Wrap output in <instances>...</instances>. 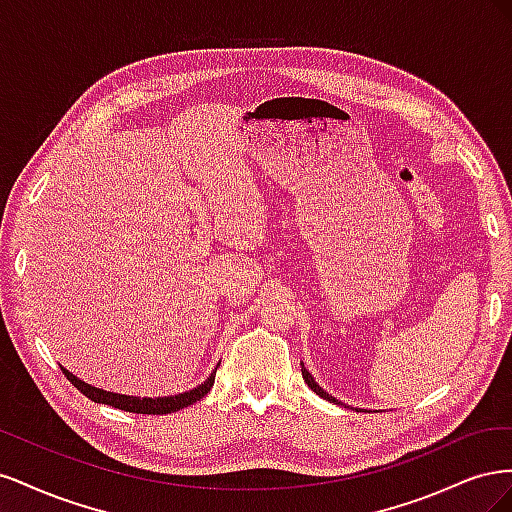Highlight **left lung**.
<instances>
[{"instance_id": "1", "label": "left lung", "mask_w": 512, "mask_h": 512, "mask_svg": "<svg viewBox=\"0 0 512 512\" xmlns=\"http://www.w3.org/2000/svg\"><path fill=\"white\" fill-rule=\"evenodd\" d=\"M301 374H303V380L307 382V386H309V389H312V391H314L316 395H320L322 399H329V401H333V404H335V401H337V399H335L333 395H329L327 391H322V389H320V386H318V382H316V380L312 378V374H309V371L305 369V365H303V363H301Z\"/></svg>"}]
</instances>
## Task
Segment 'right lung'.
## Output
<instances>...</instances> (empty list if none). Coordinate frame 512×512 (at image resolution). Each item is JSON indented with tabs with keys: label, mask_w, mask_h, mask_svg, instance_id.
Returning a JSON list of instances; mask_svg holds the SVG:
<instances>
[{
	"label": "right lung",
	"mask_w": 512,
	"mask_h": 512,
	"mask_svg": "<svg viewBox=\"0 0 512 512\" xmlns=\"http://www.w3.org/2000/svg\"><path fill=\"white\" fill-rule=\"evenodd\" d=\"M61 371H64V376L76 386V389H79L91 401H96V404H106V406H113V408L126 410V412H136V414H170V412H177L181 408H188V406L196 404V401L203 399L211 391L213 380H215V371H213V374L203 384L196 386L194 391L179 393V395H173V397H158V399L143 397L141 399V397L117 395V393H108V391L96 389V386H89L83 380L72 376L68 369L61 367Z\"/></svg>",
	"instance_id": "add662e5"
}]
</instances>
